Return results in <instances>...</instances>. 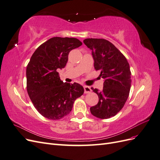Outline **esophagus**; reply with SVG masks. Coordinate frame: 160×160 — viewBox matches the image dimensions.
Segmentation results:
<instances>
[{
	"label": "esophagus",
	"instance_id": "obj_1",
	"mask_svg": "<svg viewBox=\"0 0 160 160\" xmlns=\"http://www.w3.org/2000/svg\"><path fill=\"white\" fill-rule=\"evenodd\" d=\"M84 91H85V93H89L92 91L90 87L86 86V85L84 86Z\"/></svg>",
	"mask_w": 160,
	"mask_h": 160
}]
</instances>
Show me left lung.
I'll return each mask as SVG.
<instances>
[{
  "label": "left lung",
  "mask_w": 160,
  "mask_h": 160,
  "mask_svg": "<svg viewBox=\"0 0 160 160\" xmlns=\"http://www.w3.org/2000/svg\"><path fill=\"white\" fill-rule=\"evenodd\" d=\"M85 45L91 50L96 71L104 79L103 88L91 89L99 102L90 108L91 114L100 119L113 117L123 108L132 84L131 71L126 58L111 42L103 38H86Z\"/></svg>",
  "instance_id": "left-lung-1"
}]
</instances>
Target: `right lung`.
I'll use <instances>...</instances> for the list:
<instances>
[{
	"instance_id": "add662e5",
	"label": "right lung",
	"mask_w": 160,
	"mask_h": 160,
	"mask_svg": "<svg viewBox=\"0 0 160 160\" xmlns=\"http://www.w3.org/2000/svg\"><path fill=\"white\" fill-rule=\"evenodd\" d=\"M76 38L52 37L32 54L27 67V89L36 109L43 117L58 120L68 115L75 100L84 93L80 84L63 83L57 70L64 68L69 52L80 47Z\"/></svg>"
}]
</instances>
